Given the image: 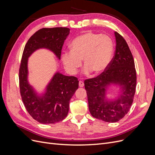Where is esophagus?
I'll return each mask as SVG.
<instances>
[{
  "label": "esophagus",
  "instance_id": "1",
  "mask_svg": "<svg viewBox=\"0 0 155 155\" xmlns=\"http://www.w3.org/2000/svg\"><path fill=\"white\" fill-rule=\"evenodd\" d=\"M79 87H83L84 82L83 81H79Z\"/></svg>",
  "mask_w": 155,
  "mask_h": 155
}]
</instances>
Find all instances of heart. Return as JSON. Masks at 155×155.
<instances>
[{"mask_svg": "<svg viewBox=\"0 0 155 155\" xmlns=\"http://www.w3.org/2000/svg\"><path fill=\"white\" fill-rule=\"evenodd\" d=\"M114 47L113 41L109 36L85 32L72 41L70 51H63L62 63L68 74L74 75L81 66L83 59L85 74L94 72L95 75H100L109 67Z\"/></svg>", "mask_w": 155, "mask_h": 155, "instance_id": "1", "label": "heart"}]
</instances>
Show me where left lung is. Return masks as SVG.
<instances>
[{"label": "left lung", "mask_w": 155, "mask_h": 155, "mask_svg": "<svg viewBox=\"0 0 155 155\" xmlns=\"http://www.w3.org/2000/svg\"><path fill=\"white\" fill-rule=\"evenodd\" d=\"M116 51L109 67L96 78L86 79L88 109L94 118L114 123L127 114L133 104L137 85L134 61L124 37L114 31ZM112 85L119 87V96L109 99L106 96Z\"/></svg>", "instance_id": "8db88e82"}]
</instances>
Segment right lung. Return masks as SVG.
<instances>
[{
	"label": "right lung",
	"instance_id": "add662e5",
	"mask_svg": "<svg viewBox=\"0 0 155 155\" xmlns=\"http://www.w3.org/2000/svg\"><path fill=\"white\" fill-rule=\"evenodd\" d=\"M69 34L68 28H42L30 37L23 51L18 77L22 100L30 116L41 124H55L66 118L70 100L78 88L79 81L76 77L64 76L58 71L44 92L39 94L28 81V58L36 50L45 48L60 60L64 42Z\"/></svg>",
	"mask_w": 155,
	"mask_h": 155
}]
</instances>
